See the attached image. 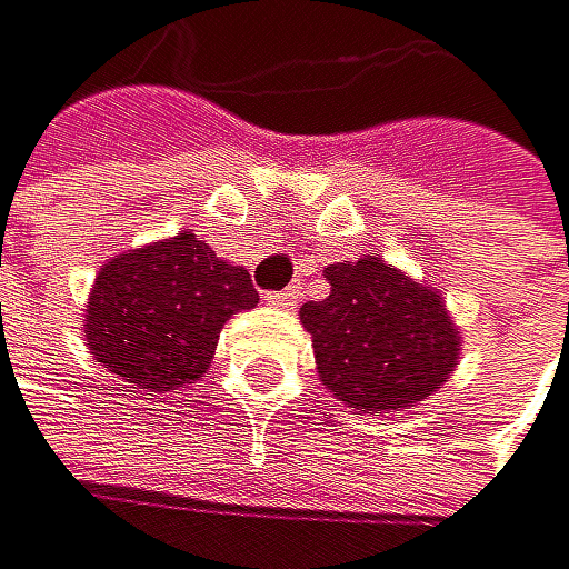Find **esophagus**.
<instances>
[{
  "instance_id": "obj_1",
  "label": "esophagus",
  "mask_w": 569,
  "mask_h": 569,
  "mask_svg": "<svg viewBox=\"0 0 569 569\" xmlns=\"http://www.w3.org/2000/svg\"><path fill=\"white\" fill-rule=\"evenodd\" d=\"M266 303H272V308H293L297 290L293 287L290 290H272V293H266Z\"/></svg>"
}]
</instances>
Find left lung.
<instances>
[{
	"label": "left lung",
	"mask_w": 569,
	"mask_h": 569,
	"mask_svg": "<svg viewBox=\"0 0 569 569\" xmlns=\"http://www.w3.org/2000/svg\"><path fill=\"white\" fill-rule=\"evenodd\" d=\"M325 276L332 293L300 308L321 381L360 412L423 402L458 360V332L437 290L373 254L336 261Z\"/></svg>",
	"instance_id": "obj_1"
}]
</instances>
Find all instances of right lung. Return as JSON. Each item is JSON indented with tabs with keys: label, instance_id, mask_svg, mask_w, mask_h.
<instances>
[{
	"label": "right lung",
	"instance_id": "right-lung-1",
	"mask_svg": "<svg viewBox=\"0 0 569 569\" xmlns=\"http://www.w3.org/2000/svg\"><path fill=\"white\" fill-rule=\"evenodd\" d=\"M258 303L241 266L196 233L111 258L87 303V342L100 367L150 391L196 385L230 315Z\"/></svg>",
	"mask_w": 569,
	"mask_h": 569
}]
</instances>
